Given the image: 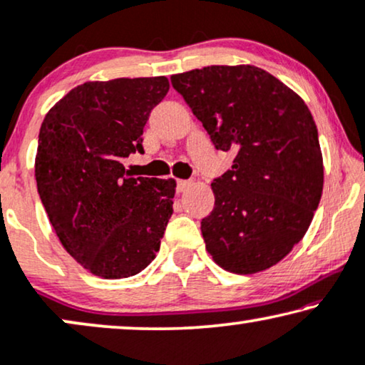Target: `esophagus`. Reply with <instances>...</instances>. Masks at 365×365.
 <instances>
[{
	"label": "esophagus",
	"mask_w": 365,
	"mask_h": 365,
	"mask_svg": "<svg viewBox=\"0 0 365 365\" xmlns=\"http://www.w3.org/2000/svg\"><path fill=\"white\" fill-rule=\"evenodd\" d=\"M188 187H190V182H188V180H177V190L178 192H185Z\"/></svg>",
	"instance_id": "obj_1"
}]
</instances>
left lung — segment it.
<instances>
[{"mask_svg": "<svg viewBox=\"0 0 365 365\" xmlns=\"http://www.w3.org/2000/svg\"><path fill=\"white\" fill-rule=\"evenodd\" d=\"M170 80L215 148L235 153L232 170L212 183L215 207L200 227L208 254L233 274L269 269L302 240L322 197V152L307 105L252 65Z\"/></svg>", "mask_w": 365, "mask_h": 365, "instance_id": "1", "label": "left lung"}]
</instances>
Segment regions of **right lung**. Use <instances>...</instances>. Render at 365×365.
Listing matches in <instances>:
<instances>
[{
    "label": "right lung",
    "mask_w": 365,
    "mask_h": 365,
    "mask_svg": "<svg viewBox=\"0 0 365 365\" xmlns=\"http://www.w3.org/2000/svg\"><path fill=\"white\" fill-rule=\"evenodd\" d=\"M165 76L86 81L48 111L38 137V193L65 250L93 275H137L160 250L173 213V178H133L123 158L143 152Z\"/></svg>",
    "instance_id": "1"
}]
</instances>
